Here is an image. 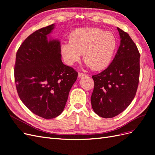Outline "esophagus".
<instances>
[{
    "label": "esophagus",
    "instance_id": "esophagus-1",
    "mask_svg": "<svg viewBox=\"0 0 155 155\" xmlns=\"http://www.w3.org/2000/svg\"><path fill=\"white\" fill-rule=\"evenodd\" d=\"M87 75L85 74H83V73H79L78 74V78H83V77H85L87 76Z\"/></svg>",
    "mask_w": 155,
    "mask_h": 155
}]
</instances>
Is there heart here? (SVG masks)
I'll use <instances>...</instances> for the list:
<instances>
[{
  "label": "heart",
  "instance_id": "obj_1",
  "mask_svg": "<svg viewBox=\"0 0 155 155\" xmlns=\"http://www.w3.org/2000/svg\"><path fill=\"white\" fill-rule=\"evenodd\" d=\"M68 40L60 46L64 62L72 65L80 59L83 54L86 66L97 71L109 66L117 47L115 35L98 28L75 30L69 35Z\"/></svg>",
  "mask_w": 155,
  "mask_h": 155
}]
</instances>
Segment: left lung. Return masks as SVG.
<instances>
[{"label": "left lung", "mask_w": 155, "mask_h": 155, "mask_svg": "<svg viewBox=\"0 0 155 155\" xmlns=\"http://www.w3.org/2000/svg\"><path fill=\"white\" fill-rule=\"evenodd\" d=\"M120 45L112 63L94 75V88L91 101L99 116L110 118L127 107L136 95L140 76V53L128 34L117 28Z\"/></svg>", "instance_id": "obj_1"}]
</instances>
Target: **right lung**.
Segmentation results:
<instances>
[{"mask_svg":"<svg viewBox=\"0 0 155 155\" xmlns=\"http://www.w3.org/2000/svg\"><path fill=\"white\" fill-rule=\"evenodd\" d=\"M55 27L42 28L27 37L17 51L14 69L21 100L47 120L62 113L78 74L62 62L60 41L50 35Z\"/></svg>","mask_w":155,"mask_h":155,"instance_id":"obj_1","label":"right lung"}]
</instances>
